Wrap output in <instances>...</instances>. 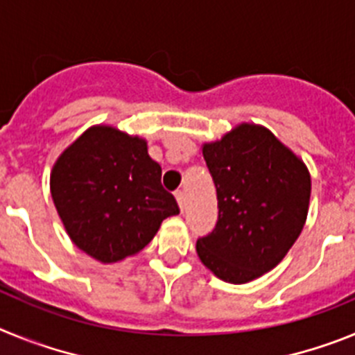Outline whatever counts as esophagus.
Here are the masks:
<instances>
[{"label":"esophagus","instance_id":"34e87169","mask_svg":"<svg viewBox=\"0 0 355 355\" xmlns=\"http://www.w3.org/2000/svg\"><path fill=\"white\" fill-rule=\"evenodd\" d=\"M174 196H175V200H178V206H180V209L183 211L184 209V192L183 190H178Z\"/></svg>","mask_w":355,"mask_h":355}]
</instances>
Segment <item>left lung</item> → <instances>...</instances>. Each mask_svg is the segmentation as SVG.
<instances>
[{"label":"left lung","instance_id":"8db88e82","mask_svg":"<svg viewBox=\"0 0 355 355\" xmlns=\"http://www.w3.org/2000/svg\"><path fill=\"white\" fill-rule=\"evenodd\" d=\"M202 156L216 188L218 220L197 240V256L225 283H250L283 261L299 238L311 175L270 130L252 122L202 144Z\"/></svg>","mask_w":355,"mask_h":355}]
</instances>
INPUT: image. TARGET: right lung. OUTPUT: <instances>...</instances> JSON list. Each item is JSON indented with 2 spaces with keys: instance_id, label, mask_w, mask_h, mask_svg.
Listing matches in <instances>:
<instances>
[{
  "instance_id": "right-lung-1",
  "label": "right lung",
  "mask_w": 355,
  "mask_h": 355,
  "mask_svg": "<svg viewBox=\"0 0 355 355\" xmlns=\"http://www.w3.org/2000/svg\"><path fill=\"white\" fill-rule=\"evenodd\" d=\"M49 187L72 243L105 265L139 254L180 213L147 140L106 124L89 128L56 158Z\"/></svg>"
}]
</instances>
